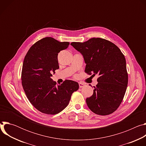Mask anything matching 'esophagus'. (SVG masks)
Instances as JSON below:
<instances>
[{
    "label": "esophagus",
    "mask_w": 146,
    "mask_h": 146,
    "mask_svg": "<svg viewBox=\"0 0 146 146\" xmlns=\"http://www.w3.org/2000/svg\"><path fill=\"white\" fill-rule=\"evenodd\" d=\"M78 84H79L80 88H82V87H84V86H85V84H84V83L81 82H80L78 83Z\"/></svg>",
    "instance_id": "1"
}]
</instances>
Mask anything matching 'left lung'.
I'll list each match as a JSON object with an SVG mask.
<instances>
[{
    "label": "left lung",
    "mask_w": 146,
    "mask_h": 146,
    "mask_svg": "<svg viewBox=\"0 0 146 146\" xmlns=\"http://www.w3.org/2000/svg\"><path fill=\"white\" fill-rule=\"evenodd\" d=\"M70 44L84 58L85 72L99 76L93 95L86 99L88 107L98 115L113 113L122 102L128 85L124 55L116 45L102 38Z\"/></svg>",
    "instance_id": "left-lung-1"
}]
</instances>
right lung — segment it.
Returning <instances> with one entry per match:
<instances>
[{
	"label": "right lung",
	"instance_id": "1",
	"mask_svg": "<svg viewBox=\"0 0 146 146\" xmlns=\"http://www.w3.org/2000/svg\"><path fill=\"white\" fill-rule=\"evenodd\" d=\"M69 43L60 42L47 37L38 40L29 50L23 62L21 80L25 93L38 111L56 114L68 105L72 94L78 90V82L65 80L56 85L51 77L59 66L58 53L66 49Z\"/></svg>",
	"mask_w": 146,
	"mask_h": 146
}]
</instances>
